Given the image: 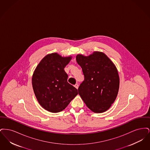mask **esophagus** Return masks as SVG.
Here are the masks:
<instances>
[{
    "instance_id": "1",
    "label": "esophagus",
    "mask_w": 150,
    "mask_h": 150,
    "mask_svg": "<svg viewBox=\"0 0 150 150\" xmlns=\"http://www.w3.org/2000/svg\"><path fill=\"white\" fill-rule=\"evenodd\" d=\"M75 86V88H76V89H78V87H79L78 84H75V86Z\"/></svg>"
}]
</instances>
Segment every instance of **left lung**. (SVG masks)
<instances>
[{
  "label": "left lung",
  "mask_w": 150,
  "mask_h": 150,
  "mask_svg": "<svg viewBox=\"0 0 150 150\" xmlns=\"http://www.w3.org/2000/svg\"><path fill=\"white\" fill-rule=\"evenodd\" d=\"M76 59L84 75V80L78 88L81 99L94 112L107 111L114 102L119 89L116 66L100 52H94L89 56L78 54Z\"/></svg>",
  "instance_id": "8db88e82"
}]
</instances>
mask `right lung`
Masks as SVG:
<instances>
[{
  "label": "right lung",
  "instance_id": "add662e5",
  "mask_svg": "<svg viewBox=\"0 0 150 150\" xmlns=\"http://www.w3.org/2000/svg\"><path fill=\"white\" fill-rule=\"evenodd\" d=\"M71 59L57 53L49 54L34 72L32 85L36 97L42 107L51 112L64 110L78 94L77 89L67 82L68 75L64 70Z\"/></svg>",
  "mask_w": 150,
  "mask_h": 150
}]
</instances>
